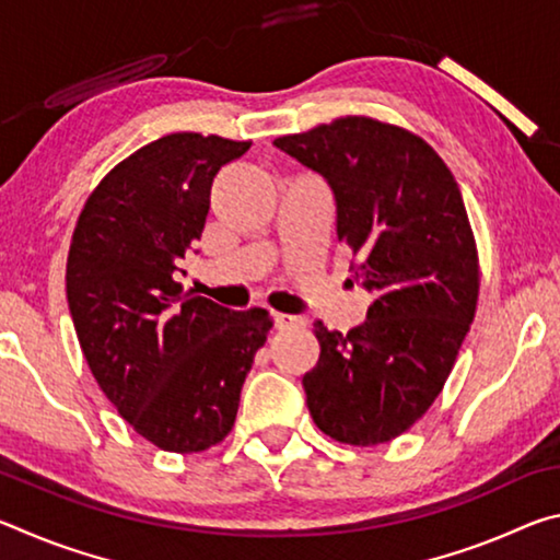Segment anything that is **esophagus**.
Wrapping results in <instances>:
<instances>
[{
  "instance_id": "esophagus-1",
  "label": "esophagus",
  "mask_w": 560,
  "mask_h": 560,
  "mask_svg": "<svg viewBox=\"0 0 560 560\" xmlns=\"http://www.w3.org/2000/svg\"><path fill=\"white\" fill-rule=\"evenodd\" d=\"M273 326H277L279 330H289V328L303 326V318L291 316V314H277V316H273Z\"/></svg>"
}]
</instances>
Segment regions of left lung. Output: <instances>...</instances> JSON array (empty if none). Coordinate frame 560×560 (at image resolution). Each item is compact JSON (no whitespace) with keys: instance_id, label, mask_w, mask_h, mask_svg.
Masks as SVG:
<instances>
[{"instance_id":"1","label":"left lung","mask_w":560,"mask_h":560,"mask_svg":"<svg viewBox=\"0 0 560 560\" xmlns=\"http://www.w3.org/2000/svg\"><path fill=\"white\" fill-rule=\"evenodd\" d=\"M273 145L326 177L338 242L373 296L365 324L346 336L314 324L320 355L303 375L308 412L338 442H390L442 393L477 311L479 257L459 185L420 136L368 116Z\"/></svg>"}]
</instances>
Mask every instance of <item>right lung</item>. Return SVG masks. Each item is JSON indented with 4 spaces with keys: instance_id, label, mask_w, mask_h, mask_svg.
Instances as JSON below:
<instances>
[{
    "instance_id": "obj_1",
    "label": "right lung",
    "mask_w": 560,
    "mask_h": 560,
    "mask_svg": "<svg viewBox=\"0 0 560 560\" xmlns=\"http://www.w3.org/2000/svg\"><path fill=\"white\" fill-rule=\"evenodd\" d=\"M249 140L173 132L140 148L83 205L66 261L75 336L101 390L140 438L177 454L232 432L246 373L273 326L183 291L220 167Z\"/></svg>"
}]
</instances>
